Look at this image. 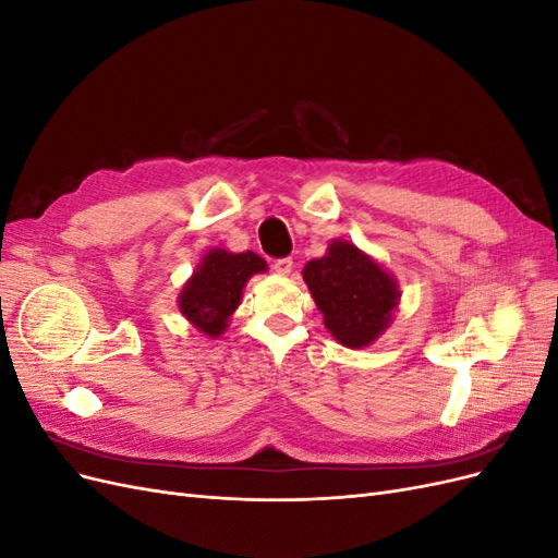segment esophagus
Listing matches in <instances>:
<instances>
[{
	"instance_id": "1",
	"label": "esophagus",
	"mask_w": 558,
	"mask_h": 558,
	"mask_svg": "<svg viewBox=\"0 0 558 558\" xmlns=\"http://www.w3.org/2000/svg\"><path fill=\"white\" fill-rule=\"evenodd\" d=\"M272 267H275V272H277V275H281V277L291 275V269H293V258H277Z\"/></svg>"
}]
</instances>
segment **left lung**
<instances>
[{
  "label": "left lung",
  "mask_w": 558,
  "mask_h": 558,
  "mask_svg": "<svg viewBox=\"0 0 558 558\" xmlns=\"http://www.w3.org/2000/svg\"><path fill=\"white\" fill-rule=\"evenodd\" d=\"M302 277L340 344H373L391 324L400 300L398 281L356 244L335 240L324 258L305 265Z\"/></svg>",
  "instance_id": "8db88e82"
}]
</instances>
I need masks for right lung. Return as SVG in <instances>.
Here are the masks:
<instances>
[{"label": "right lung", "instance_id": "1", "mask_svg": "<svg viewBox=\"0 0 558 558\" xmlns=\"http://www.w3.org/2000/svg\"><path fill=\"white\" fill-rule=\"evenodd\" d=\"M258 272H267V263L258 253L211 248L185 281L179 310L199 332L209 337L223 335L230 316L240 307L246 281Z\"/></svg>", "mask_w": 558, "mask_h": 558}]
</instances>
